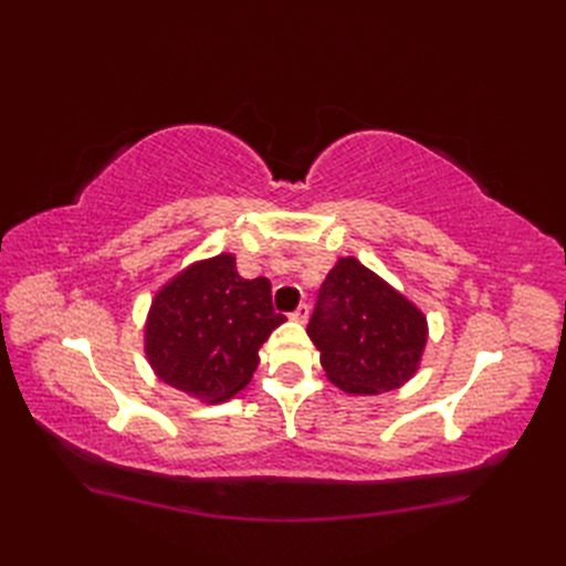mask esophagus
<instances>
[{
  "instance_id": "34e87169",
  "label": "esophagus",
  "mask_w": 566,
  "mask_h": 566,
  "mask_svg": "<svg viewBox=\"0 0 566 566\" xmlns=\"http://www.w3.org/2000/svg\"><path fill=\"white\" fill-rule=\"evenodd\" d=\"M290 318L297 321V323H306V318H310V304H300L297 310L290 314Z\"/></svg>"
}]
</instances>
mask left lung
Wrapping results in <instances>:
<instances>
[{
  "label": "left lung",
  "mask_w": 566,
  "mask_h": 566,
  "mask_svg": "<svg viewBox=\"0 0 566 566\" xmlns=\"http://www.w3.org/2000/svg\"><path fill=\"white\" fill-rule=\"evenodd\" d=\"M306 333L333 385L382 394L413 378L427 321L397 290L347 256L325 276Z\"/></svg>",
  "instance_id": "8db88e82"
}]
</instances>
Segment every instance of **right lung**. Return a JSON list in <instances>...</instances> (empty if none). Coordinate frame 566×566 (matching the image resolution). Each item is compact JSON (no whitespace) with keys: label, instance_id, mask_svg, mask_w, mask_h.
Wrapping results in <instances>:
<instances>
[{"label":"right lung","instance_id":"obj_1","mask_svg":"<svg viewBox=\"0 0 566 566\" xmlns=\"http://www.w3.org/2000/svg\"><path fill=\"white\" fill-rule=\"evenodd\" d=\"M283 321L269 279L238 276L233 256L219 254L179 273L153 300L146 354L163 382L219 403L250 382L256 352Z\"/></svg>","mask_w":566,"mask_h":566}]
</instances>
